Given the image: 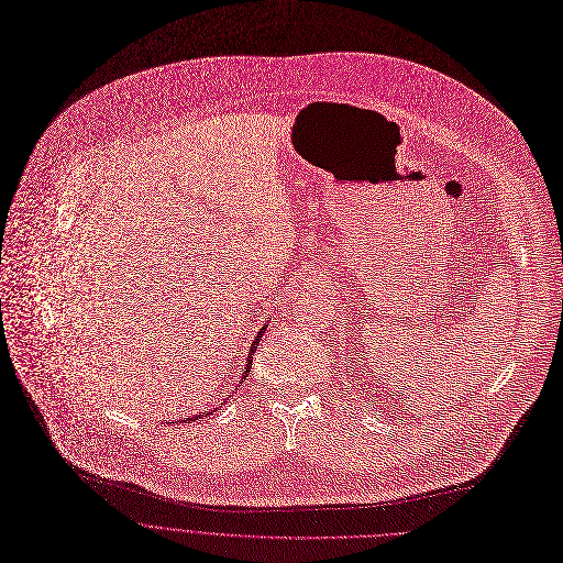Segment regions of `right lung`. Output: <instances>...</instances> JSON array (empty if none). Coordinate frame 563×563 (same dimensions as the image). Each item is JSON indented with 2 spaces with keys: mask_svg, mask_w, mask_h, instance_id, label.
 I'll list each match as a JSON object with an SVG mask.
<instances>
[{
  "mask_svg": "<svg viewBox=\"0 0 563 563\" xmlns=\"http://www.w3.org/2000/svg\"><path fill=\"white\" fill-rule=\"evenodd\" d=\"M263 330H265V328H263ZM261 336H263V332L258 334V339H255V341H253V345H251V352H249V356H246V368H244V377H246V375H249V371H251V362H253V352H255V347H258V341H261ZM244 377H242V379H244ZM211 413H213V411H207V413H203V418H207V416H211ZM195 420H197V416H195V418H186L184 422H195Z\"/></svg>",
  "mask_w": 563,
  "mask_h": 563,
  "instance_id": "obj_1",
  "label": "right lung"
}]
</instances>
